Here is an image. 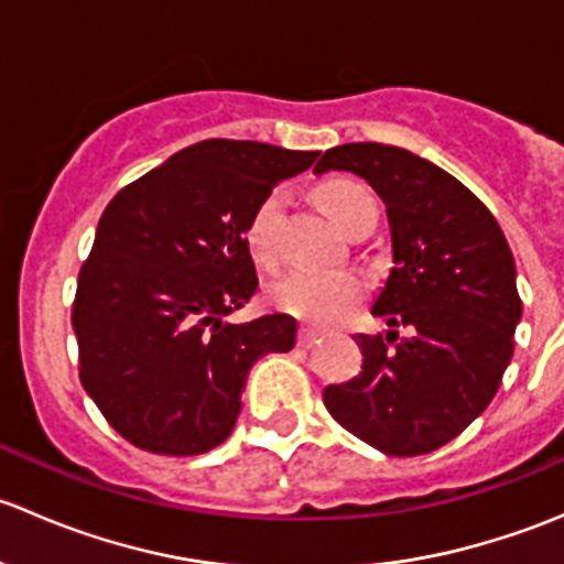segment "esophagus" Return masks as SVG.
I'll return each instance as SVG.
<instances>
[{"mask_svg": "<svg viewBox=\"0 0 564 564\" xmlns=\"http://www.w3.org/2000/svg\"><path fill=\"white\" fill-rule=\"evenodd\" d=\"M316 340H318L316 329L303 327V329H300V333H297V346H300V349H311V346H314Z\"/></svg>", "mask_w": 564, "mask_h": 564, "instance_id": "esophagus-1", "label": "esophagus"}]
</instances>
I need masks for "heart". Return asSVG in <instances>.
Returning <instances> with one entry per match:
<instances>
[{"label": "heart", "mask_w": 564, "mask_h": 564, "mask_svg": "<svg viewBox=\"0 0 564 564\" xmlns=\"http://www.w3.org/2000/svg\"><path fill=\"white\" fill-rule=\"evenodd\" d=\"M316 202L324 213L329 215L338 229H349L362 213L377 209L373 196L355 180H327L316 187ZM283 213V193H267L253 209L246 229V242L250 256L259 264L270 267L278 259L275 229ZM366 292L362 275L351 270H333V272H308L294 270L289 275L278 278L267 297L283 314L300 318L311 327H333L340 318L349 316V311L360 303Z\"/></svg>", "instance_id": "1"}]
</instances>
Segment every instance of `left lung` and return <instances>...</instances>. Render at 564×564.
I'll list each match as a JSON object with an SVG mask.
<instances>
[{
    "mask_svg": "<svg viewBox=\"0 0 564 564\" xmlns=\"http://www.w3.org/2000/svg\"><path fill=\"white\" fill-rule=\"evenodd\" d=\"M314 172L362 176L388 207L392 270L371 314L406 329L355 335L362 371L324 388V406L377 451L423 456L497 395L521 322L513 253L469 187L401 147H333Z\"/></svg>",
    "mask_w": 564,
    "mask_h": 564,
    "instance_id": "8db88e82",
    "label": "left lung"
}]
</instances>
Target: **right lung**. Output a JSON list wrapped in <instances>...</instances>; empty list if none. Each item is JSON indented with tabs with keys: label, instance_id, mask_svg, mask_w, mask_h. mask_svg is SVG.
<instances>
[{
	"label": "right lung",
	"instance_id": "obj_1",
	"mask_svg": "<svg viewBox=\"0 0 564 564\" xmlns=\"http://www.w3.org/2000/svg\"><path fill=\"white\" fill-rule=\"evenodd\" d=\"M316 158L261 141H198L108 202L78 272L73 329L84 390L130 445L158 456L218 447L253 362L294 346L292 316H226L259 286L250 215Z\"/></svg>",
	"mask_w": 564,
	"mask_h": 564
}]
</instances>
